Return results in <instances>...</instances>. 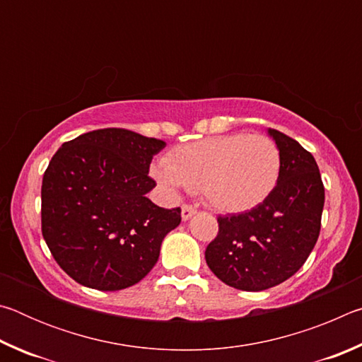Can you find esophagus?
<instances>
[{
    "mask_svg": "<svg viewBox=\"0 0 362 362\" xmlns=\"http://www.w3.org/2000/svg\"><path fill=\"white\" fill-rule=\"evenodd\" d=\"M196 214V209L188 204L182 206V220H189Z\"/></svg>",
    "mask_w": 362,
    "mask_h": 362,
    "instance_id": "obj_1",
    "label": "esophagus"
}]
</instances>
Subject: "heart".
<instances>
[{
	"instance_id": "b5f03b06",
	"label": "heart",
	"mask_w": 362,
	"mask_h": 362,
	"mask_svg": "<svg viewBox=\"0 0 362 362\" xmlns=\"http://www.w3.org/2000/svg\"><path fill=\"white\" fill-rule=\"evenodd\" d=\"M151 174L170 192H201L220 212L238 214L262 204L276 188L281 155L276 144L263 136L230 134L177 146Z\"/></svg>"
}]
</instances>
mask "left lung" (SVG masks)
<instances>
[{"label":"left lung","mask_w":362,"mask_h":362,"mask_svg":"<svg viewBox=\"0 0 362 362\" xmlns=\"http://www.w3.org/2000/svg\"><path fill=\"white\" fill-rule=\"evenodd\" d=\"M281 155L276 188L262 204L220 216L218 235L206 249V263L235 289L259 292L296 274L321 230L324 185L313 155L297 140L268 129Z\"/></svg>","instance_id":"left-lung-1"}]
</instances>
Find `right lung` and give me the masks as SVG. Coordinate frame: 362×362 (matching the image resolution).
<instances>
[{
  "label": "right lung",
  "instance_id": "1",
  "mask_svg": "<svg viewBox=\"0 0 362 362\" xmlns=\"http://www.w3.org/2000/svg\"><path fill=\"white\" fill-rule=\"evenodd\" d=\"M166 142L108 127L65 142L42 177L41 230L60 268L97 291L137 284L155 267L180 207L146 198L150 163Z\"/></svg>",
  "mask_w": 362,
  "mask_h": 362
}]
</instances>
